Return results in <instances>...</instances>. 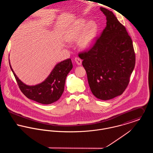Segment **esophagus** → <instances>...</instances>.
Instances as JSON below:
<instances>
[{
  "label": "esophagus",
  "mask_w": 153,
  "mask_h": 153,
  "mask_svg": "<svg viewBox=\"0 0 153 153\" xmlns=\"http://www.w3.org/2000/svg\"><path fill=\"white\" fill-rule=\"evenodd\" d=\"M75 62L78 65H81L82 64V61L79 58H75Z\"/></svg>",
  "instance_id": "obj_1"
}]
</instances>
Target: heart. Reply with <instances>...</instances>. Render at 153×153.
<instances>
[{"label": "heart", "mask_w": 153, "mask_h": 153, "mask_svg": "<svg viewBox=\"0 0 153 153\" xmlns=\"http://www.w3.org/2000/svg\"><path fill=\"white\" fill-rule=\"evenodd\" d=\"M98 27L96 23L79 19L68 29L65 40L69 43L78 41L80 48L87 50L92 46L97 38Z\"/></svg>", "instance_id": "1"}]
</instances>
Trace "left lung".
Returning a JSON list of instances; mask_svg holds the SVG:
<instances>
[{"instance_id": "obj_1", "label": "left lung", "mask_w": 153, "mask_h": 153, "mask_svg": "<svg viewBox=\"0 0 153 153\" xmlns=\"http://www.w3.org/2000/svg\"><path fill=\"white\" fill-rule=\"evenodd\" d=\"M107 25L92 48L79 55L93 95L101 100L121 95L135 63L132 42L126 27L109 10L100 7Z\"/></svg>"}]
</instances>
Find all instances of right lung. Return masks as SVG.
Returning a JSON list of instances; mask_svg holds the SVG:
<instances>
[{
	"label": "right lung",
	"mask_w": 153,
	"mask_h": 153,
	"mask_svg": "<svg viewBox=\"0 0 153 153\" xmlns=\"http://www.w3.org/2000/svg\"><path fill=\"white\" fill-rule=\"evenodd\" d=\"M9 65L22 93L29 99L42 104H52L60 98L64 91L66 76L73 67L71 59L61 61L54 66L43 82L28 85L17 76L10 61Z\"/></svg>",
	"instance_id": "1"
}]
</instances>
